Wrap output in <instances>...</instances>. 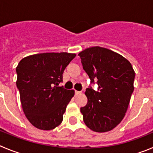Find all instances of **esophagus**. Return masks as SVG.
Here are the masks:
<instances>
[{"label": "esophagus", "instance_id": "esophagus-1", "mask_svg": "<svg viewBox=\"0 0 153 153\" xmlns=\"http://www.w3.org/2000/svg\"><path fill=\"white\" fill-rule=\"evenodd\" d=\"M75 95H78V94H82V92L78 91H75Z\"/></svg>", "mask_w": 153, "mask_h": 153}]
</instances>
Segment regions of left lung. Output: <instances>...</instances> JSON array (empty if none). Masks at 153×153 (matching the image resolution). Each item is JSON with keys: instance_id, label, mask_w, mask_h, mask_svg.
Instances as JSON below:
<instances>
[{"instance_id": "8db88e82", "label": "left lung", "mask_w": 153, "mask_h": 153, "mask_svg": "<svg viewBox=\"0 0 153 153\" xmlns=\"http://www.w3.org/2000/svg\"><path fill=\"white\" fill-rule=\"evenodd\" d=\"M83 69L97 84L86 89L88 103L81 107L86 126L97 133L110 131L123 119L134 90L135 71L126 59L106 48L94 46L78 54Z\"/></svg>"}]
</instances>
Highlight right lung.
Here are the masks:
<instances>
[{
	"label": "right lung",
	"mask_w": 153,
	"mask_h": 153,
	"mask_svg": "<svg viewBox=\"0 0 153 153\" xmlns=\"http://www.w3.org/2000/svg\"><path fill=\"white\" fill-rule=\"evenodd\" d=\"M76 55L45 53L23 58L16 66V87L25 116L39 130H50L62 122L74 90L59 87L62 74Z\"/></svg>",
	"instance_id": "add662e5"
}]
</instances>
